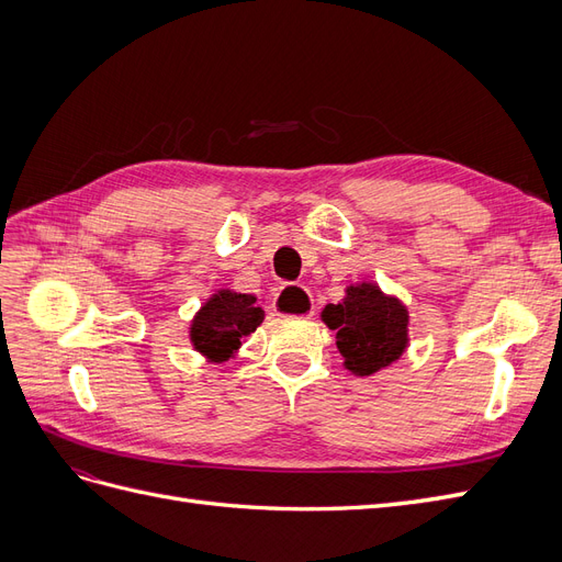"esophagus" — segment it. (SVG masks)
<instances>
[{"label": "esophagus", "mask_w": 562, "mask_h": 562, "mask_svg": "<svg viewBox=\"0 0 562 562\" xmlns=\"http://www.w3.org/2000/svg\"><path fill=\"white\" fill-rule=\"evenodd\" d=\"M271 310L277 312V316L304 318V316L314 314V302L302 285H285V288H281V293L274 297Z\"/></svg>", "instance_id": "1"}]
</instances>
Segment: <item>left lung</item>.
Segmentation results:
<instances>
[{"label": "left lung", "mask_w": 562, "mask_h": 562, "mask_svg": "<svg viewBox=\"0 0 562 562\" xmlns=\"http://www.w3.org/2000/svg\"><path fill=\"white\" fill-rule=\"evenodd\" d=\"M321 321L335 330L342 366L356 378H370L396 363L411 342L407 307L372 281L347 285L342 302L326 304Z\"/></svg>", "instance_id": "1"}]
</instances>
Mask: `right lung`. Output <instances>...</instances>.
<instances>
[{
	"label": "right lung",
	"mask_w": 562,
	"mask_h": 562,
	"mask_svg": "<svg viewBox=\"0 0 562 562\" xmlns=\"http://www.w3.org/2000/svg\"><path fill=\"white\" fill-rule=\"evenodd\" d=\"M265 310L258 297L220 288L190 321V342L211 363H225L239 353L244 337L258 330Z\"/></svg>",
	"instance_id": "right-lung-1"
}]
</instances>
